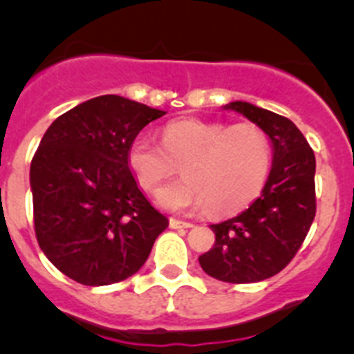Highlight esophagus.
I'll return each mask as SVG.
<instances>
[{
	"instance_id": "obj_1",
	"label": "esophagus",
	"mask_w": 354,
	"mask_h": 354,
	"mask_svg": "<svg viewBox=\"0 0 354 354\" xmlns=\"http://www.w3.org/2000/svg\"><path fill=\"white\" fill-rule=\"evenodd\" d=\"M170 227L171 228H192L193 223H189V221H180V220H175V218H170Z\"/></svg>"
}]
</instances>
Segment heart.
Segmentation results:
<instances>
[{
	"label": "heart",
	"instance_id": "b5f03b06",
	"mask_svg": "<svg viewBox=\"0 0 354 354\" xmlns=\"http://www.w3.org/2000/svg\"><path fill=\"white\" fill-rule=\"evenodd\" d=\"M273 150L257 124L179 118L162 127L161 143L138 134L127 149V165L140 186L156 193L180 165L184 179L162 187L158 202L175 212L209 209L228 216L248 207L270 177Z\"/></svg>",
	"mask_w": 354,
	"mask_h": 354
}]
</instances>
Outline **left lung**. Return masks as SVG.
<instances>
[{
    "mask_svg": "<svg viewBox=\"0 0 354 354\" xmlns=\"http://www.w3.org/2000/svg\"><path fill=\"white\" fill-rule=\"evenodd\" d=\"M232 109L270 136L273 165L262 195L246 211L211 225L216 241L198 262L209 277L228 283H253L286 268L315 218V156L289 118L250 102Z\"/></svg>",
    "mask_w": 354,
    "mask_h": 354,
    "instance_id": "1",
    "label": "left lung"
}]
</instances>
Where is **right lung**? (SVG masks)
Returning a JSON list of instances; mask_svg holds the SVG:
<instances>
[{"mask_svg": "<svg viewBox=\"0 0 354 354\" xmlns=\"http://www.w3.org/2000/svg\"><path fill=\"white\" fill-rule=\"evenodd\" d=\"M165 113L101 95L60 115L40 140L30 168L35 236L72 280L99 287L133 277L168 227L127 165L131 142Z\"/></svg>", "mask_w": 354, "mask_h": 354, "instance_id": "add662e5", "label": "right lung"}]
</instances>
